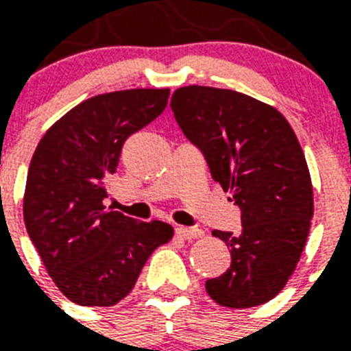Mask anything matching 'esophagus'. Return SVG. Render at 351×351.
<instances>
[{
    "label": "esophagus",
    "instance_id": "1",
    "mask_svg": "<svg viewBox=\"0 0 351 351\" xmlns=\"http://www.w3.org/2000/svg\"><path fill=\"white\" fill-rule=\"evenodd\" d=\"M176 234H178L180 239L193 240L204 237V231L198 230V228H176Z\"/></svg>",
    "mask_w": 351,
    "mask_h": 351
}]
</instances>
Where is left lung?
Masks as SVG:
<instances>
[{"label": "left lung", "instance_id": "8db88e82", "mask_svg": "<svg viewBox=\"0 0 351 351\" xmlns=\"http://www.w3.org/2000/svg\"><path fill=\"white\" fill-rule=\"evenodd\" d=\"M171 109L242 211L240 234L213 231L230 247L231 266L206 291L234 310L264 304L293 275L310 233L313 187L299 140L275 107L237 90L180 87Z\"/></svg>", "mask_w": 351, "mask_h": 351}]
</instances>
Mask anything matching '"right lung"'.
Segmentation results:
<instances>
[{
  "instance_id": "right-lung-1",
  "label": "right lung",
  "mask_w": 351,
  "mask_h": 351,
  "mask_svg": "<svg viewBox=\"0 0 351 351\" xmlns=\"http://www.w3.org/2000/svg\"><path fill=\"white\" fill-rule=\"evenodd\" d=\"M167 98L169 89L93 96L49 127L32 154L27 233L58 289L76 304H118L151 253L173 239L165 222H138L104 206L121 145L162 114Z\"/></svg>"
}]
</instances>
